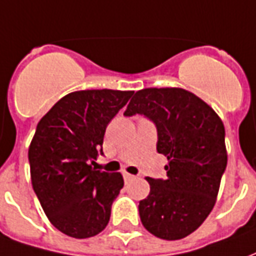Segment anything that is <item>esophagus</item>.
Here are the masks:
<instances>
[{"label":"esophagus","instance_id":"1","mask_svg":"<svg viewBox=\"0 0 256 256\" xmlns=\"http://www.w3.org/2000/svg\"><path fill=\"white\" fill-rule=\"evenodd\" d=\"M123 178H124V181H128V180H133L134 176L133 174H128V172H123Z\"/></svg>","mask_w":256,"mask_h":256}]
</instances>
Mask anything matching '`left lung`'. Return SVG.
<instances>
[{"label": "left lung", "mask_w": 256, "mask_h": 256, "mask_svg": "<svg viewBox=\"0 0 256 256\" xmlns=\"http://www.w3.org/2000/svg\"><path fill=\"white\" fill-rule=\"evenodd\" d=\"M136 114L155 123L156 150L168 160L166 180L146 178L150 192L140 202V218L154 236L180 240L214 207L228 164L224 123L208 104L180 88L138 90L124 111Z\"/></svg>", "instance_id": "left-lung-1"}]
</instances>
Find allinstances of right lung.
<instances>
[{"mask_svg":"<svg viewBox=\"0 0 256 256\" xmlns=\"http://www.w3.org/2000/svg\"><path fill=\"white\" fill-rule=\"evenodd\" d=\"M134 92L79 90L64 96L36 124L30 148L31 184L45 214L58 230L88 238L106 229L120 172L96 170L108 123Z\"/></svg>","mask_w":256,"mask_h":256,"instance_id":"1","label":"right lung"}]
</instances>
